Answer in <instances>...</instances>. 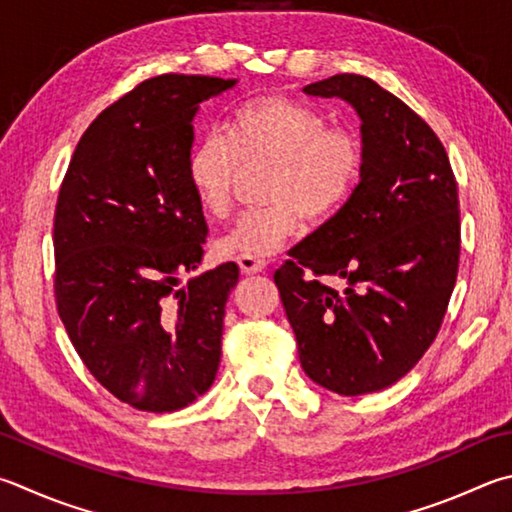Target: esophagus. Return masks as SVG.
<instances>
[{"label":"esophagus","instance_id":"obj_1","mask_svg":"<svg viewBox=\"0 0 512 512\" xmlns=\"http://www.w3.org/2000/svg\"><path fill=\"white\" fill-rule=\"evenodd\" d=\"M237 264L241 268V273L244 275H255V273H262L264 271V259L259 257H250V255H241L237 257Z\"/></svg>","mask_w":512,"mask_h":512}]
</instances>
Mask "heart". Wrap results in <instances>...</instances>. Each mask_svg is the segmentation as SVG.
Here are the masks:
<instances>
[{"instance_id": "obj_1", "label": "heart", "mask_w": 512, "mask_h": 512, "mask_svg": "<svg viewBox=\"0 0 512 512\" xmlns=\"http://www.w3.org/2000/svg\"><path fill=\"white\" fill-rule=\"evenodd\" d=\"M360 138L329 120L313 107L284 96H259L239 105L228 116L226 138L201 136L192 145L185 176L212 217H224L241 167L271 163L266 176L264 208L241 215L217 250L226 257H268L280 250L309 221L331 217L362 172Z\"/></svg>"}]
</instances>
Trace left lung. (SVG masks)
Masks as SVG:
<instances>
[{
  "mask_svg": "<svg viewBox=\"0 0 512 512\" xmlns=\"http://www.w3.org/2000/svg\"><path fill=\"white\" fill-rule=\"evenodd\" d=\"M304 94L356 109L365 161L345 206L273 277L304 374L340 396L380 392L441 329L459 271L457 181L432 127L374 80L338 73ZM324 274L346 288L322 285Z\"/></svg>",
  "mask_w": 512,
  "mask_h": 512,
  "instance_id": "obj_1",
  "label": "left lung"
}]
</instances>
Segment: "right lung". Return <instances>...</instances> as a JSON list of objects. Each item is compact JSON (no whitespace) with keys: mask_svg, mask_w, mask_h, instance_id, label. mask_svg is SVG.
<instances>
[{"mask_svg":"<svg viewBox=\"0 0 512 512\" xmlns=\"http://www.w3.org/2000/svg\"><path fill=\"white\" fill-rule=\"evenodd\" d=\"M237 80L165 73L87 127L53 221L55 304L78 356L118 401L176 412L215 383L235 262L197 271L208 235L185 176L192 120Z\"/></svg>","mask_w":512,"mask_h":512,"instance_id":"obj_1","label":"right lung"}]
</instances>
